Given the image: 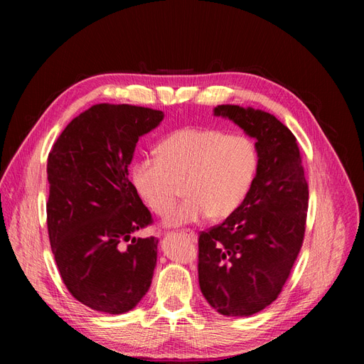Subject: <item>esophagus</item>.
I'll use <instances>...</instances> for the list:
<instances>
[{
  "instance_id": "34e87169",
  "label": "esophagus",
  "mask_w": 364,
  "mask_h": 364,
  "mask_svg": "<svg viewBox=\"0 0 364 364\" xmlns=\"http://www.w3.org/2000/svg\"><path fill=\"white\" fill-rule=\"evenodd\" d=\"M183 234H185V235H188V237H190L191 240H194V241L197 240V237H196V234L193 232V230H185V232H183Z\"/></svg>"
}]
</instances>
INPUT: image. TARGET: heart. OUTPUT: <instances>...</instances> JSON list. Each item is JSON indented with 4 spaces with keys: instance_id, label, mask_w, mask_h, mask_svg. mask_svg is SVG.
Returning a JSON list of instances; mask_svg holds the SVG:
<instances>
[{
    "instance_id": "obj_1",
    "label": "heart",
    "mask_w": 364,
    "mask_h": 364,
    "mask_svg": "<svg viewBox=\"0 0 364 364\" xmlns=\"http://www.w3.org/2000/svg\"><path fill=\"white\" fill-rule=\"evenodd\" d=\"M158 158L132 165L130 181L153 213H170L178 185L186 199L165 220L168 226L223 220L246 200L258 171V149L249 136L223 130L185 127L158 146Z\"/></svg>"
}]
</instances>
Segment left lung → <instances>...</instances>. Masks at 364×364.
I'll list each match as a JSON object with an SVG mask.
<instances>
[{
    "label": "left lung",
    "mask_w": 364,
    "mask_h": 364,
    "mask_svg": "<svg viewBox=\"0 0 364 364\" xmlns=\"http://www.w3.org/2000/svg\"><path fill=\"white\" fill-rule=\"evenodd\" d=\"M215 117L230 119L255 138L258 171L234 214L199 237V284L220 314L247 317L281 293L301 250L308 183L297 141L269 112L218 105Z\"/></svg>",
    "instance_id": "obj_1"
}]
</instances>
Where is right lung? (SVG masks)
<instances>
[{"label":"right lung","instance_id":"obj_1","mask_svg":"<svg viewBox=\"0 0 364 364\" xmlns=\"http://www.w3.org/2000/svg\"><path fill=\"white\" fill-rule=\"evenodd\" d=\"M164 112L95 105L75 117L48 155L50 245L63 284L91 310L123 314L149 291L158 240L132 234L151 223L129 181L138 139Z\"/></svg>","mask_w":364,"mask_h":364}]
</instances>
